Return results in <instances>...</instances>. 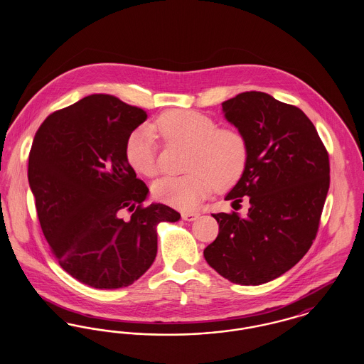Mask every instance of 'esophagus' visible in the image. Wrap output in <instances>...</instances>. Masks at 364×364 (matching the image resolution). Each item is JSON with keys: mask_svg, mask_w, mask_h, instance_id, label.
I'll return each instance as SVG.
<instances>
[{"mask_svg": "<svg viewBox=\"0 0 364 364\" xmlns=\"http://www.w3.org/2000/svg\"><path fill=\"white\" fill-rule=\"evenodd\" d=\"M199 217V213H192V211H184L181 213V218L184 221H195Z\"/></svg>", "mask_w": 364, "mask_h": 364, "instance_id": "obj_1", "label": "esophagus"}]
</instances>
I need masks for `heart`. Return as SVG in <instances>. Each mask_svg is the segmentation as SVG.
<instances>
[{
  "mask_svg": "<svg viewBox=\"0 0 364 364\" xmlns=\"http://www.w3.org/2000/svg\"><path fill=\"white\" fill-rule=\"evenodd\" d=\"M158 132L168 141L191 144L187 171L183 176H168L156 181V199L180 210H193L205 200L214 187L233 186L242 176L248 143L242 132L230 127H217L210 116L188 109H174L161 114L150 125L134 129L125 143V156L140 174L158 173Z\"/></svg>",
  "mask_w": 364,
  "mask_h": 364,
  "instance_id": "heart-1",
  "label": "heart"
}]
</instances>
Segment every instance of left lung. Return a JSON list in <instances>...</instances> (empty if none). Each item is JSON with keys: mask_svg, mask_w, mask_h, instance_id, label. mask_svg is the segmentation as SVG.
Returning a JSON list of instances; mask_svg holds the SVG:
<instances>
[{"mask_svg": "<svg viewBox=\"0 0 364 364\" xmlns=\"http://www.w3.org/2000/svg\"><path fill=\"white\" fill-rule=\"evenodd\" d=\"M223 112L248 143L245 169L225 200L247 199L250 208L244 217L213 214L220 232L203 255L230 282L260 285L310 250L329 191V156L310 119L266 92H242Z\"/></svg>", "mask_w": 364, "mask_h": 364, "instance_id": "8db88e82", "label": "left lung"}]
</instances>
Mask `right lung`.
Returning a JSON list of instances; mask_svg holds the SVG:
<instances>
[{"label":"right lung","instance_id":"add662e5","mask_svg":"<svg viewBox=\"0 0 364 364\" xmlns=\"http://www.w3.org/2000/svg\"><path fill=\"white\" fill-rule=\"evenodd\" d=\"M146 119L140 107L92 94L35 134L28 183L41 228L60 266L97 289L141 277L156 259V225L180 220L166 205L143 206L149 188L127 161V139Z\"/></svg>","mask_w":364,"mask_h":364}]
</instances>
